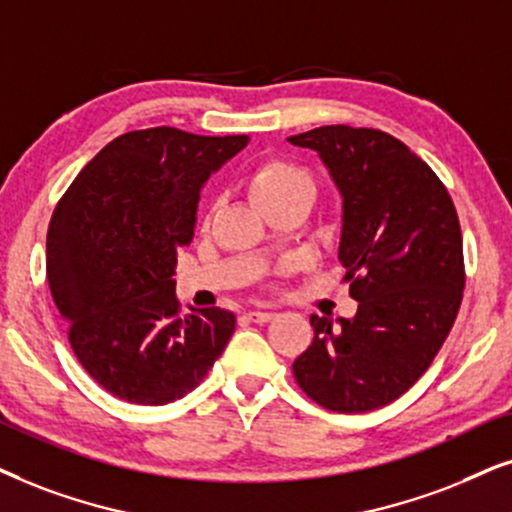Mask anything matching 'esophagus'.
I'll use <instances>...</instances> for the list:
<instances>
[{
    "instance_id": "34e87169",
    "label": "esophagus",
    "mask_w": 512,
    "mask_h": 512,
    "mask_svg": "<svg viewBox=\"0 0 512 512\" xmlns=\"http://www.w3.org/2000/svg\"><path fill=\"white\" fill-rule=\"evenodd\" d=\"M245 316H248V319L255 321V323H267V321L274 319V312H267V309H252V312H248Z\"/></svg>"
}]
</instances>
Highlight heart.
Wrapping results in <instances>:
<instances>
[{"mask_svg":"<svg viewBox=\"0 0 512 512\" xmlns=\"http://www.w3.org/2000/svg\"><path fill=\"white\" fill-rule=\"evenodd\" d=\"M248 191L260 208L264 203L290 198L295 193H314V179L302 167L286 163V160H267L252 170Z\"/></svg>","mask_w":512,"mask_h":512,"instance_id":"heart-1","label":"heart"}]
</instances>
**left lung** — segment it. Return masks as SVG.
<instances>
[{
    "label": "left lung",
    "mask_w": 512,
    "mask_h": 512,
    "mask_svg": "<svg viewBox=\"0 0 512 512\" xmlns=\"http://www.w3.org/2000/svg\"><path fill=\"white\" fill-rule=\"evenodd\" d=\"M288 141L319 155L340 193L338 260L359 302L352 319L309 316L314 340L293 361L295 380L323 409H380L428 371L456 321V208L430 165L380 129L326 125Z\"/></svg>",
    "instance_id": "obj_1"
}]
</instances>
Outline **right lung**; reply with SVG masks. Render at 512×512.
Listing matches in <instances>:
<instances>
[{
  "instance_id": "obj_1",
  "label": "right lung",
  "mask_w": 512,
  "mask_h": 512,
  "mask_svg": "<svg viewBox=\"0 0 512 512\" xmlns=\"http://www.w3.org/2000/svg\"><path fill=\"white\" fill-rule=\"evenodd\" d=\"M248 141L177 127L127 132L84 165L56 205L51 295L84 371L122 401L181 399L234 335L229 309L179 314L172 276L177 250L196 231L200 191Z\"/></svg>"
}]
</instances>
